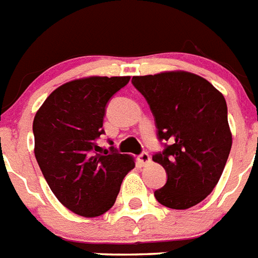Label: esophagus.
<instances>
[{
	"label": "esophagus",
	"mask_w": 258,
	"mask_h": 258,
	"mask_svg": "<svg viewBox=\"0 0 258 258\" xmlns=\"http://www.w3.org/2000/svg\"><path fill=\"white\" fill-rule=\"evenodd\" d=\"M150 161H151V158H150L149 153H142L141 155H139V162H141L142 165H149Z\"/></svg>",
	"instance_id": "34e87169"
}]
</instances>
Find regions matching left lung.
Instances as JSON below:
<instances>
[{
    "instance_id": "8db88e82",
    "label": "left lung",
    "mask_w": 258,
    "mask_h": 258,
    "mask_svg": "<svg viewBox=\"0 0 258 258\" xmlns=\"http://www.w3.org/2000/svg\"><path fill=\"white\" fill-rule=\"evenodd\" d=\"M133 84L153 111L159 139L169 142L153 157L167 172L154 196L166 208L196 206L216 187L232 149L224 95L186 71L134 76Z\"/></svg>"
}]
</instances>
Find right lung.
<instances>
[{
	"label": "right lung",
	"mask_w": 258,
	"mask_h": 258,
	"mask_svg": "<svg viewBox=\"0 0 258 258\" xmlns=\"http://www.w3.org/2000/svg\"><path fill=\"white\" fill-rule=\"evenodd\" d=\"M130 76H89L56 88L33 120L34 157L56 198L82 217L112 208L134 158L97 146L105 105Z\"/></svg>",
	"instance_id": "1"
}]
</instances>
